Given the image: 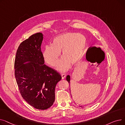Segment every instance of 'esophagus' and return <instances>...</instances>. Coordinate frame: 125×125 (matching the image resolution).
Wrapping results in <instances>:
<instances>
[{"instance_id":"esophagus-1","label":"esophagus","mask_w":125,"mask_h":125,"mask_svg":"<svg viewBox=\"0 0 125 125\" xmlns=\"http://www.w3.org/2000/svg\"><path fill=\"white\" fill-rule=\"evenodd\" d=\"M61 76H62V79H64V78L66 77V74H61Z\"/></svg>"}]
</instances>
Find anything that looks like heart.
<instances>
[{
	"label": "heart",
	"mask_w": 125,
	"mask_h": 125,
	"mask_svg": "<svg viewBox=\"0 0 125 125\" xmlns=\"http://www.w3.org/2000/svg\"><path fill=\"white\" fill-rule=\"evenodd\" d=\"M86 38L76 33H67L54 38L52 45L44 47L43 56L45 61L52 67L56 66L60 56L57 69L65 73L71 67V64L76 65L80 63L87 47Z\"/></svg>",
	"instance_id": "heart-1"
}]
</instances>
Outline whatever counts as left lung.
I'll list each match as a JSON object with an SVG mask.
<instances>
[{"label":"left lung","mask_w":125,"mask_h":125,"mask_svg":"<svg viewBox=\"0 0 125 125\" xmlns=\"http://www.w3.org/2000/svg\"><path fill=\"white\" fill-rule=\"evenodd\" d=\"M66 80H67V81L70 83V76L69 75H68L67 76H66ZM69 86H70V84H69ZM71 94V93H70Z\"/></svg>","instance_id":"left-lung-1"}]
</instances>
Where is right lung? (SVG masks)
<instances>
[{"mask_svg":"<svg viewBox=\"0 0 125 125\" xmlns=\"http://www.w3.org/2000/svg\"><path fill=\"white\" fill-rule=\"evenodd\" d=\"M42 40L43 34L37 33L21 42L16 52L14 68L23 99L35 108L45 110L53 104L55 87L62 77L44 64L41 51Z\"/></svg>","mask_w":125,"mask_h":125,"instance_id":"add662e5","label":"right lung"}]
</instances>
